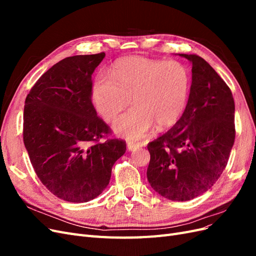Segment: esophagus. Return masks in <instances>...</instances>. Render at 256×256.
Segmentation results:
<instances>
[{"instance_id":"obj_1","label":"esophagus","mask_w":256,"mask_h":256,"mask_svg":"<svg viewBox=\"0 0 256 256\" xmlns=\"http://www.w3.org/2000/svg\"><path fill=\"white\" fill-rule=\"evenodd\" d=\"M141 146H142L141 143H134V142H128L127 143V148L129 150H136L138 148H140Z\"/></svg>"}]
</instances>
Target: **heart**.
<instances>
[{
	"label": "heart",
	"mask_w": 256,
	"mask_h": 256,
	"mask_svg": "<svg viewBox=\"0 0 256 256\" xmlns=\"http://www.w3.org/2000/svg\"><path fill=\"white\" fill-rule=\"evenodd\" d=\"M191 90L189 69L177 60L130 56L116 62L111 78L100 76L92 86V100L106 122L114 120L128 108H134L114 124L118 136L138 141L156 126H174L188 104Z\"/></svg>",
	"instance_id": "b5f03b06"
}]
</instances>
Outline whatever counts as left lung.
<instances>
[{
  "label": "left lung",
  "instance_id": "obj_1",
  "mask_svg": "<svg viewBox=\"0 0 256 256\" xmlns=\"http://www.w3.org/2000/svg\"><path fill=\"white\" fill-rule=\"evenodd\" d=\"M192 63L187 108L175 125L147 145V180L168 200H189L210 189L226 168L235 141L233 94L207 62L180 54Z\"/></svg>",
  "mask_w": 256,
  "mask_h": 256
}]
</instances>
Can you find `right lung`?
<instances>
[{
    "label": "right lung",
    "instance_id": "add662e5",
    "mask_svg": "<svg viewBox=\"0 0 256 256\" xmlns=\"http://www.w3.org/2000/svg\"><path fill=\"white\" fill-rule=\"evenodd\" d=\"M104 52L60 60L30 88L23 113V142L36 175L58 198L84 203L109 184L126 142L92 102V74ZM104 138L105 141H100Z\"/></svg>",
    "mask_w": 256,
    "mask_h": 256
}]
</instances>
